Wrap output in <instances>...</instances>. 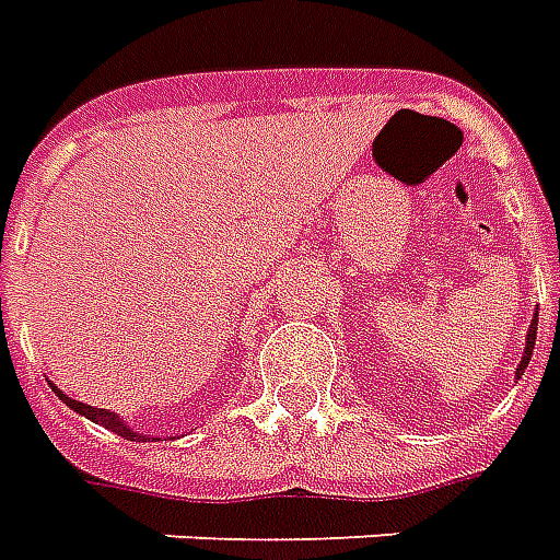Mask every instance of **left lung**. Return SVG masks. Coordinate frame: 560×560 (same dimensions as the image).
Returning a JSON list of instances; mask_svg holds the SVG:
<instances>
[{"mask_svg": "<svg viewBox=\"0 0 560 560\" xmlns=\"http://www.w3.org/2000/svg\"><path fill=\"white\" fill-rule=\"evenodd\" d=\"M534 338H537V320L532 323V329H528V338H525V355L520 368H516V376H523V371L528 368V359H532V350H534Z\"/></svg>", "mask_w": 560, "mask_h": 560, "instance_id": "left-lung-1", "label": "left lung"}]
</instances>
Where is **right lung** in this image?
<instances>
[{
  "mask_svg": "<svg viewBox=\"0 0 560 560\" xmlns=\"http://www.w3.org/2000/svg\"><path fill=\"white\" fill-rule=\"evenodd\" d=\"M52 392H56V395H59L70 409H73V412H80V416L91 418V421H97V424H103V428L112 430V433H118V436H124V439H139V442L144 439V442H151V439L142 436V433H132L130 424H124L121 418L115 416V412H106V409H94V407H89V404H80V400H73V397L61 395L56 385H52Z\"/></svg>",
  "mask_w": 560,
  "mask_h": 560,
  "instance_id": "obj_1",
  "label": "right lung"
}]
</instances>
